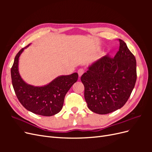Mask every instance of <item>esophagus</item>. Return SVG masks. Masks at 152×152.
Returning <instances> with one entry per match:
<instances>
[{
  "mask_svg": "<svg viewBox=\"0 0 152 152\" xmlns=\"http://www.w3.org/2000/svg\"><path fill=\"white\" fill-rule=\"evenodd\" d=\"M77 73H78V74H79V77H80L82 75V74L84 73V70L83 68H80V69H79V70H78Z\"/></svg>",
  "mask_w": 152,
  "mask_h": 152,
  "instance_id": "34e87169",
  "label": "esophagus"
}]
</instances>
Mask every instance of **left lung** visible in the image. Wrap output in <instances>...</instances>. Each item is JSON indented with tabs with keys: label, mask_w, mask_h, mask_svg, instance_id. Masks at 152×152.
<instances>
[{
	"label": "left lung",
	"mask_w": 152,
	"mask_h": 152,
	"mask_svg": "<svg viewBox=\"0 0 152 152\" xmlns=\"http://www.w3.org/2000/svg\"><path fill=\"white\" fill-rule=\"evenodd\" d=\"M119 42L114 58H101L80 78L87 107L96 113L107 114L122 108L136 84V58L122 40Z\"/></svg>",
	"instance_id": "1"
}]
</instances>
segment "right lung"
Returning a JSON list of instances; mask_svg holds the SVG:
<instances>
[{"label":"right lung","mask_w":152,"mask_h":152,"mask_svg":"<svg viewBox=\"0 0 152 152\" xmlns=\"http://www.w3.org/2000/svg\"><path fill=\"white\" fill-rule=\"evenodd\" d=\"M28 45L16 55L11 70L12 84L21 104L28 111L42 116H52L62 109L64 99L68 90L78 79V73L59 76L48 85L42 87L31 86L21 79L18 71L21 54Z\"/></svg>","instance_id":"right-lung-1"}]
</instances>
